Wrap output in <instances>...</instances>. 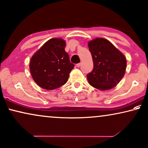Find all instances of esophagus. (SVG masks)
I'll return each mask as SVG.
<instances>
[{
	"mask_svg": "<svg viewBox=\"0 0 148 148\" xmlns=\"http://www.w3.org/2000/svg\"><path fill=\"white\" fill-rule=\"evenodd\" d=\"M80 65H81V63H77V64H76V66H77L78 68H79V67L80 66Z\"/></svg>",
	"mask_w": 148,
	"mask_h": 148,
	"instance_id": "34e87169",
	"label": "esophagus"
}]
</instances>
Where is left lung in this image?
<instances>
[{
  "label": "left lung",
  "instance_id": "obj_1",
  "mask_svg": "<svg viewBox=\"0 0 148 148\" xmlns=\"http://www.w3.org/2000/svg\"><path fill=\"white\" fill-rule=\"evenodd\" d=\"M88 47L93 62L92 71L87 75L89 84L100 90L115 87L126 72V57L104 38L90 41Z\"/></svg>",
  "mask_w": 148,
  "mask_h": 148
}]
</instances>
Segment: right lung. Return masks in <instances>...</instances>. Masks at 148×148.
Here are the masks:
<instances>
[{
	"instance_id": "right-lung-1",
	"label": "right lung",
	"mask_w": 148,
	"mask_h": 148,
	"mask_svg": "<svg viewBox=\"0 0 148 148\" xmlns=\"http://www.w3.org/2000/svg\"><path fill=\"white\" fill-rule=\"evenodd\" d=\"M65 47L62 39H51L31 58L30 71L40 87L52 90L67 83L74 65L70 62Z\"/></svg>"
}]
</instances>
